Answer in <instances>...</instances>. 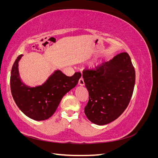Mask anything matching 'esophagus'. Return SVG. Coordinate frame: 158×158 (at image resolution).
<instances>
[{
	"mask_svg": "<svg viewBox=\"0 0 158 158\" xmlns=\"http://www.w3.org/2000/svg\"><path fill=\"white\" fill-rule=\"evenodd\" d=\"M78 84L80 85H84V79L82 77H81L79 80H78Z\"/></svg>",
	"mask_w": 158,
	"mask_h": 158,
	"instance_id": "1",
	"label": "esophagus"
}]
</instances>
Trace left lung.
<instances>
[{
	"instance_id": "obj_1",
	"label": "left lung",
	"mask_w": 158,
	"mask_h": 158,
	"mask_svg": "<svg viewBox=\"0 0 158 158\" xmlns=\"http://www.w3.org/2000/svg\"><path fill=\"white\" fill-rule=\"evenodd\" d=\"M82 77L89 94L84 113L93 123L106 125L125 111L135 84V70L127 52L108 62L84 69Z\"/></svg>"
}]
</instances>
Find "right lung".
<instances>
[{"label": "right lung", "instance_id": "obj_1", "mask_svg": "<svg viewBox=\"0 0 158 158\" xmlns=\"http://www.w3.org/2000/svg\"><path fill=\"white\" fill-rule=\"evenodd\" d=\"M19 55L12 67L10 89L14 102L26 116L35 121L48 119L54 114L64 95L74 88L81 77L80 72L66 76L56 70L40 86L29 88L20 81L18 74Z\"/></svg>", "mask_w": 158, "mask_h": 158}]
</instances>
